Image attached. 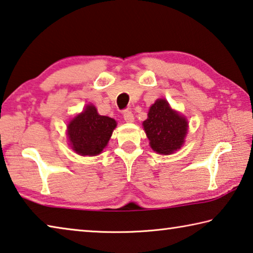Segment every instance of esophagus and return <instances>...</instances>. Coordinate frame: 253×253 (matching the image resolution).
Wrapping results in <instances>:
<instances>
[{
	"label": "esophagus",
	"instance_id": "34e87169",
	"mask_svg": "<svg viewBox=\"0 0 253 253\" xmlns=\"http://www.w3.org/2000/svg\"><path fill=\"white\" fill-rule=\"evenodd\" d=\"M124 119H125V122H127V123H132L135 118L130 110H124Z\"/></svg>",
	"mask_w": 253,
	"mask_h": 253
}]
</instances>
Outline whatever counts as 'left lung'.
Listing matches in <instances>:
<instances>
[{
    "label": "left lung",
    "instance_id": "1",
    "mask_svg": "<svg viewBox=\"0 0 253 253\" xmlns=\"http://www.w3.org/2000/svg\"><path fill=\"white\" fill-rule=\"evenodd\" d=\"M151 147L158 154L174 153L181 148L187 132V122L172 110L165 99H157L143 123Z\"/></svg>",
    "mask_w": 253,
    "mask_h": 253
}]
</instances>
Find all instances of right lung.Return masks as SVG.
<instances>
[{
	"mask_svg": "<svg viewBox=\"0 0 253 253\" xmlns=\"http://www.w3.org/2000/svg\"><path fill=\"white\" fill-rule=\"evenodd\" d=\"M116 121L100 116L95 106L88 105L68 125V136L75 151L84 156L98 155L108 143Z\"/></svg>",
	"mask_w": 253,
	"mask_h": 253,
	"instance_id": "obj_1",
	"label": "right lung"
}]
</instances>
